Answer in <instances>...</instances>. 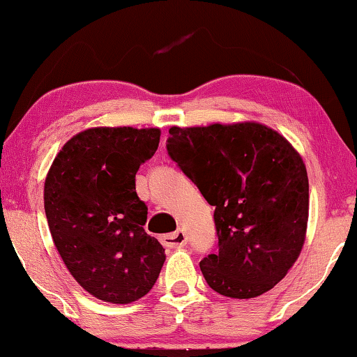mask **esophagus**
<instances>
[{"label": "esophagus", "mask_w": 357, "mask_h": 357, "mask_svg": "<svg viewBox=\"0 0 357 357\" xmlns=\"http://www.w3.org/2000/svg\"><path fill=\"white\" fill-rule=\"evenodd\" d=\"M161 242H163L165 247L168 249H178V247H184L188 243V236L181 231L174 232V234H168V236L161 237Z\"/></svg>", "instance_id": "34e87169"}]
</instances>
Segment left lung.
<instances>
[{"instance_id": "obj_1", "label": "left lung", "mask_w": 357, "mask_h": 357, "mask_svg": "<svg viewBox=\"0 0 357 357\" xmlns=\"http://www.w3.org/2000/svg\"><path fill=\"white\" fill-rule=\"evenodd\" d=\"M168 155L214 206L218 250L201 260L229 298L272 290L298 259L308 224V176L298 151L260 123L169 128Z\"/></svg>"}]
</instances>
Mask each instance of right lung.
<instances>
[{
    "mask_svg": "<svg viewBox=\"0 0 357 357\" xmlns=\"http://www.w3.org/2000/svg\"><path fill=\"white\" fill-rule=\"evenodd\" d=\"M160 135L132 126L85 130L62 146L44 184L57 252L79 285L108 303L145 296L165 264L163 245L143 229L148 207L135 188Z\"/></svg>",
    "mask_w": 357,
    "mask_h": 357,
    "instance_id": "right-lung-1",
    "label": "right lung"
}]
</instances>
